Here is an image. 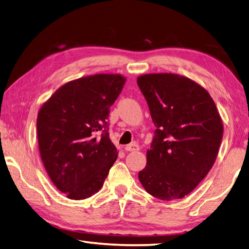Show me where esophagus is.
I'll use <instances>...</instances> for the list:
<instances>
[{
    "mask_svg": "<svg viewBox=\"0 0 249 249\" xmlns=\"http://www.w3.org/2000/svg\"><path fill=\"white\" fill-rule=\"evenodd\" d=\"M124 150L126 152H136V151H139V145L136 144V143H131V144H128L126 145L124 147Z\"/></svg>",
    "mask_w": 249,
    "mask_h": 249,
    "instance_id": "obj_1",
    "label": "esophagus"
}]
</instances>
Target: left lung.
Returning <instances> with one entry per match:
<instances>
[{
	"label": "left lung",
	"mask_w": 249,
	"mask_h": 249,
	"mask_svg": "<svg viewBox=\"0 0 249 249\" xmlns=\"http://www.w3.org/2000/svg\"><path fill=\"white\" fill-rule=\"evenodd\" d=\"M137 83L157 127L139 181L157 199H182L212 169L223 139V121L209 92L187 77L145 73Z\"/></svg>",
	"instance_id": "1"
}]
</instances>
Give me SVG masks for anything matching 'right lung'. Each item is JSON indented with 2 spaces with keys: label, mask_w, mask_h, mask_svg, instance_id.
Returning a JSON list of instances; mask_svg holds the SVG:
<instances>
[{
  "label": "right lung",
  "mask_w": 249,
  "mask_h": 249,
  "mask_svg": "<svg viewBox=\"0 0 249 249\" xmlns=\"http://www.w3.org/2000/svg\"><path fill=\"white\" fill-rule=\"evenodd\" d=\"M120 73H95L65 83L37 115L41 161L68 199L83 200L103 187L119 151L108 133L109 109L123 89Z\"/></svg>",
  "instance_id": "1"
}]
</instances>
